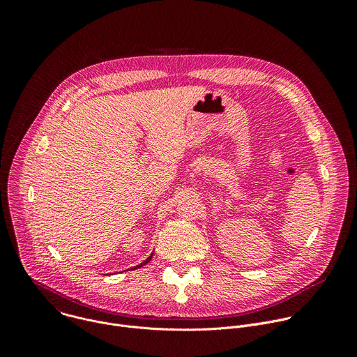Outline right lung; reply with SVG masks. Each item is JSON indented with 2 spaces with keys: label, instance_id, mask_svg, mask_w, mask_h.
<instances>
[{
  "label": "right lung",
  "instance_id": "right-lung-1",
  "mask_svg": "<svg viewBox=\"0 0 357 357\" xmlns=\"http://www.w3.org/2000/svg\"><path fill=\"white\" fill-rule=\"evenodd\" d=\"M152 256H154V252H151V254H149V257H148V259H146V260H144V261H142V263H139V264H138V266H134V267H131V268H128V270H137V268H139V267H142V266H145V264H146V263H149V261H151V259H152ZM128 270H127V271H128Z\"/></svg>",
  "mask_w": 357,
  "mask_h": 357
}]
</instances>
